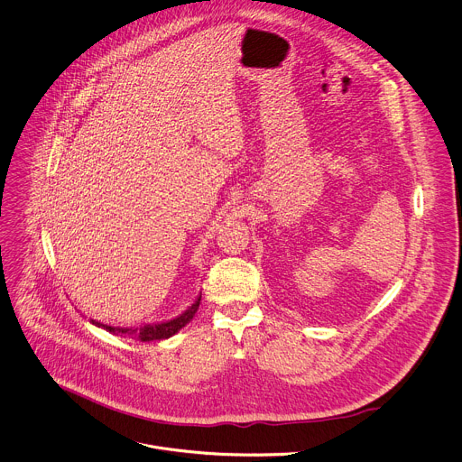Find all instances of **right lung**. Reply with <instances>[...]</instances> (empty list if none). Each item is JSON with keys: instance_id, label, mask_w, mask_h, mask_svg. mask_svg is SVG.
Returning a JSON list of instances; mask_svg holds the SVG:
<instances>
[{"instance_id": "right-lung-1", "label": "right lung", "mask_w": 462, "mask_h": 462, "mask_svg": "<svg viewBox=\"0 0 462 462\" xmlns=\"http://www.w3.org/2000/svg\"><path fill=\"white\" fill-rule=\"evenodd\" d=\"M199 300H201V295L198 297V300L189 308L185 310L180 317L169 320V322H162V324H145L142 328H136V329H122V328H111V326H106V324H100V322H95L91 320V324H95L97 328H104L106 331L113 333V335H118V333H129L133 335L136 340L140 342H156V340H165L172 335H176L181 328H185L196 315L198 308H199Z\"/></svg>"}]
</instances>
